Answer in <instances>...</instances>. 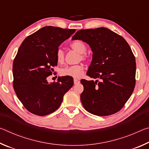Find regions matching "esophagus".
I'll list each match as a JSON object with an SVG mask.
<instances>
[{
  "instance_id": "34e87169",
  "label": "esophagus",
  "mask_w": 149,
  "mask_h": 149,
  "mask_svg": "<svg viewBox=\"0 0 149 149\" xmlns=\"http://www.w3.org/2000/svg\"><path fill=\"white\" fill-rule=\"evenodd\" d=\"M74 84H79L80 83V81H79V79H74Z\"/></svg>"
}]
</instances>
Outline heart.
I'll return each mask as SVG.
<instances>
[{
  "instance_id": "1",
  "label": "heart",
  "mask_w": 149,
  "mask_h": 149,
  "mask_svg": "<svg viewBox=\"0 0 149 149\" xmlns=\"http://www.w3.org/2000/svg\"><path fill=\"white\" fill-rule=\"evenodd\" d=\"M70 48L75 50L79 54L78 60L86 61L87 60V55L85 54L87 48L84 42L80 41H75L70 44ZM56 57L57 61L62 63L64 60L65 53L64 50L59 47L56 52ZM84 68L82 64H76L73 65H66L60 70V74L63 76H70L72 77H79L84 74Z\"/></svg>"
}]
</instances>
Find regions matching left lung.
<instances>
[{"label":"left lung","instance_id":"obj_1","mask_svg":"<svg viewBox=\"0 0 149 149\" xmlns=\"http://www.w3.org/2000/svg\"><path fill=\"white\" fill-rule=\"evenodd\" d=\"M72 40L86 42L93 51L87 75L93 80H81V101L91 114L106 116L120 111L135 85V56L127 41L106 27L81 29Z\"/></svg>","mask_w":149,"mask_h":149}]
</instances>
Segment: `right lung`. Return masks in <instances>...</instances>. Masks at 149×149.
Masks as SVG:
<instances>
[{
  "label": "right lung",
  "instance_id": "1",
  "mask_svg": "<svg viewBox=\"0 0 149 149\" xmlns=\"http://www.w3.org/2000/svg\"><path fill=\"white\" fill-rule=\"evenodd\" d=\"M75 29L45 26L27 37L13 62V87L24 107L32 114L46 116L60 107L65 93L74 82L72 77H58L48 83L58 64L56 52Z\"/></svg>",
  "mask_w": 149,
  "mask_h": 149
}]
</instances>
